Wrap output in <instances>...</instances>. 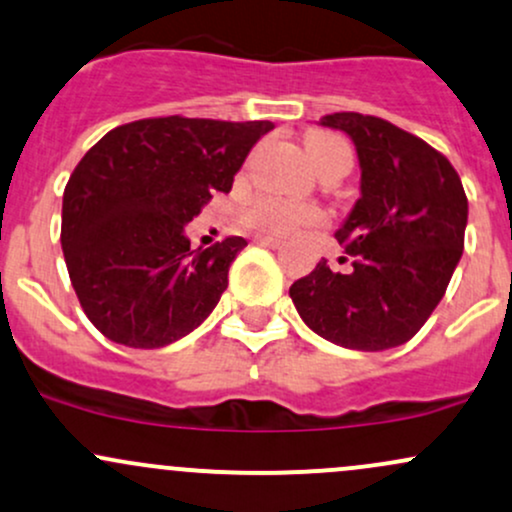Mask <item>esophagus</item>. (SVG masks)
<instances>
[{"instance_id": "esophagus-1", "label": "esophagus", "mask_w": 512, "mask_h": 512, "mask_svg": "<svg viewBox=\"0 0 512 512\" xmlns=\"http://www.w3.org/2000/svg\"><path fill=\"white\" fill-rule=\"evenodd\" d=\"M255 243H257V245H265V247H274V250H277V247H282V245H284L282 240H277V238H269V235H257V238H255Z\"/></svg>"}]
</instances>
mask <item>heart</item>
Returning a JSON list of instances; mask_svg holds the SVG:
<instances>
[{
  "label": "heart",
  "instance_id": "b5f03b06",
  "mask_svg": "<svg viewBox=\"0 0 512 512\" xmlns=\"http://www.w3.org/2000/svg\"><path fill=\"white\" fill-rule=\"evenodd\" d=\"M306 155L316 172L333 160L350 162V145L333 133H313L306 138ZM243 221L250 228L267 235H291L306 226H316L323 221V213L313 206L294 204V201L274 199V196H260L252 201L243 213Z\"/></svg>",
  "mask_w": 512,
  "mask_h": 512
}]
</instances>
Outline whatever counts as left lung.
Returning <instances> with one entry per match:
<instances>
[{
    "instance_id": "8db88e82",
    "label": "left lung",
    "mask_w": 512,
    "mask_h": 512,
    "mask_svg": "<svg viewBox=\"0 0 512 512\" xmlns=\"http://www.w3.org/2000/svg\"><path fill=\"white\" fill-rule=\"evenodd\" d=\"M318 123L347 133L357 150L359 199L335 230L352 267L333 272L320 260L289 296L333 345L391 350L423 328L459 265L469 218L462 179L445 155L384 119L340 111Z\"/></svg>"
}]
</instances>
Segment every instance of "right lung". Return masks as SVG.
Here are the masks:
<instances>
[{"label": "right lung", "mask_w": 512, "mask_h": 512, "mask_svg": "<svg viewBox=\"0 0 512 512\" xmlns=\"http://www.w3.org/2000/svg\"><path fill=\"white\" fill-rule=\"evenodd\" d=\"M272 121L143 119L114 128L82 157L63 194L70 282L94 328L138 350H160L199 328L247 245L196 247L184 226L235 172Z\"/></svg>", "instance_id": "right-lung-1"}]
</instances>
